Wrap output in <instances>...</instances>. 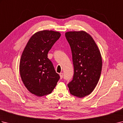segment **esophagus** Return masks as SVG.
Masks as SVG:
<instances>
[{
    "mask_svg": "<svg viewBox=\"0 0 123 123\" xmlns=\"http://www.w3.org/2000/svg\"><path fill=\"white\" fill-rule=\"evenodd\" d=\"M59 75H60V79H62V78H63V74H62V73H60Z\"/></svg>",
    "mask_w": 123,
    "mask_h": 123,
    "instance_id": "34e87169",
    "label": "esophagus"
}]
</instances>
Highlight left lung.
I'll return each instance as SVG.
<instances>
[{
  "instance_id": "1",
  "label": "left lung",
  "mask_w": 123,
  "mask_h": 123,
  "mask_svg": "<svg viewBox=\"0 0 123 123\" xmlns=\"http://www.w3.org/2000/svg\"><path fill=\"white\" fill-rule=\"evenodd\" d=\"M65 35L71 49L74 67V77L68 86L71 95L83 98L92 92L100 78V52L93 38L85 31H70Z\"/></svg>"
}]
</instances>
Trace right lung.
I'll return each instance as SVG.
<instances>
[{
  "label": "right lung",
  "instance_id": "right-lung-1",
  "mask_svg": "<svg viewBox=\"0 0 123 123\" xmlns=\"http://www.w3.org/2000/svg\"><path fill=\"white\" fill-rule=\"evenodd\" d=\"M60 36L59 32L39 31L30 38L22 53L20 77L27 90L36 96L51 93L60 79L48 53Z\"/></svg>",
  "mask_w": 123,
  "mask_h": 123
}]
</instances>
